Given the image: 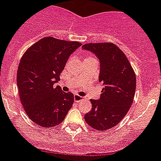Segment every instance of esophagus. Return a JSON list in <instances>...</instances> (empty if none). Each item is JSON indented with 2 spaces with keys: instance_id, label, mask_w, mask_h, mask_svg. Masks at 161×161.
<instances>
[{
  "instance_id": "esophagus-1",
  "label": "esophagus",
  "mask_w": 161,
  "mask_h": 161,
  "mask_svg": "<svg viewBox=\"0 0 161 161\" xmlns=\"http://www.w3.org/2000/svg\"><path fill=\"white\" fill-rule=\"evenodd\" d=\"M74 99H75V102H80V101H82V100H83V98H82V96H79V95H75V96H74Z\"/></svg>"
}]
</instances>
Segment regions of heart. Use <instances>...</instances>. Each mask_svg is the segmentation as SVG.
I'll return each instance as SVG.
<instances>
[{
    "label": "heart",
    "instance_id": "heart-1",
    "mask_svg": "<svg viewBox=\"0 0 161 161\" xmlns=\"http://www.w3.org/2000/svg\"><path fill=\"white\" fill-rule=\"evenodd\" d=\"M89 60H96L94 57H92V56H86L84 58V61H89Z\"/></svg>",
    "mask_w": 161,
    "mask_h": 161
}]
</instances>
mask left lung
<instances>
[{"label": "left lung", "mask_w": 161, "mask_h": 161, "mask_svg": "<svg viewBox=\"0 0 161 161\" xmlns=\"http://www.w3.org/2000/svg\"><path fill=\"white\" fill-rule=\"evenodd\" d=\"M83 49L96 54L100 63L99 81L104 88L99 100H91L92 108L86 122L97 130L111 129L124 118L134 100L136 76L126 56L113 43L86 44Z\"/></svg>", "instance_id": "obj_1"}]
</instances>
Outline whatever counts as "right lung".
Returning <instances> with one entry per match:
<instances>
[{
	"label": "right lung",
	"instance_id": "right-lung-1",
	"mask_svg": "<svg viewBox=\"0 0 161 161\" xmlns=\"http://www.w3.org/2000/svg\"><path fill=\"white\" fill-rule=\"evenodd\" d=\"M77 41L44 37L28 47L19 62L17 85L26 115L40 126L59 125L74 104V95L54 84L67 60L79 47Z\"/></svg>",
	"mask_w": 161,
	"mask_h": 161
}]
</instances>
